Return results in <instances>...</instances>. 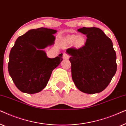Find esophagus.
Here are the masks:
<instances>
[{"label": "esophagus", "mask_w": 126, "mask_h": 126, "mask_svg": "<svg viewBox=\"0 0 126 126\" xmlns=\"http://www.w3.org/2000/svg\"><path fill=\"white\" fill-rule=\"evenodd\" d=\"M70 57V56L67 53H63V59H68Z\"/></svg>", "instance_id": "34e87169"}]
</instances>
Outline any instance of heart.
<instances>
[{
    "label": "heart",
    "mask_w": 126,
    "mask_h": 126,
    "mask_svg": "<svg viewBox=\"0 0 126 126\" xmlns=\"http://www.w3.org/2000/svg\"><path fill=\"white\" fill-rule=\"evenodd\" d=\"M67 41L69 42H73L74 41H76L77 44L78 45H82L84 43V42H85V39H84V38L83 37H82V36H79L78 37L77 35H72L69 36V37L67 38Z\"/></svg>",
    "instance_id": "heart-1"
}]
</instances>
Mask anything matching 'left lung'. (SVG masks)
Masks as SVG:
<instances>
[{"label":"left lung","instance_id":"8db88e82","mask_svg":"<svg viewBox=\"0 0 126 126\" xmlns=\"http://www.w3.org/2000/svg\"><path fill=\"white\" fill-rule=\"evenodd\" d=\"M77 31L87 38L82 47L66 50L71 56L72 79L81 92L99 93L107 87L116 72V56L112 42L97 27H83Z\"/></svg>","mask_w":126,"mask_h":126}]
</instances>
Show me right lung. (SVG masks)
<instances>
[{"mask_svg": "<svg viewBox=\"0 0 126 126\" xmlns=\"http://www.w3.org/2000/svg\"><path fill=\"white\" fill-rule=\"evenodd\" d=\"M56 30L41 27L19 37L10 53L8 70L12 80L22 92L33 94L47 85L53 69L63 61V54L47 57L43 49L54 44Z\"/></svg>", "mask_w": 126, "mask_h": 126, "instance_id": "right-lung-1", "label": "right lung"}]
</instances>
